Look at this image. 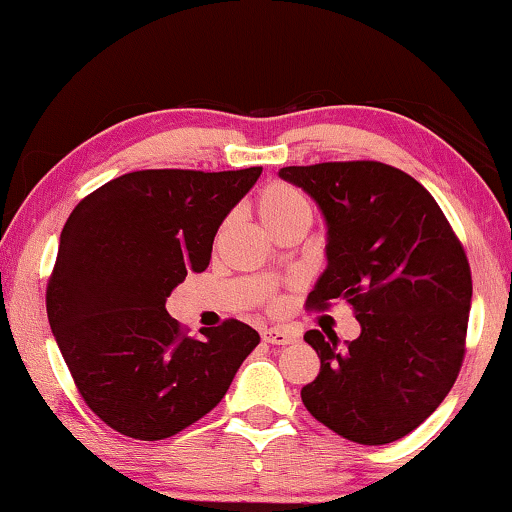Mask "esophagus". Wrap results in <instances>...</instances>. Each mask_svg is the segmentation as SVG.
Returning <instances> with one entry per match:
<instances>
[{
  "mask_svg": "<svg viewBox=\"0 0 512 512\" xmlns=\"http://www.w3.org/2000/svg\"><path fill=\"white\" fill-rule=\"evenodd\" d=\"M261 335L270 345H293L296 342V335L291 331H284V328H263Z\"/></svg>",
  "mask_w": 512,
  "mask_h": 512,
  "instance_id": "obj_1",
  "label": "esophagus"
}]
</instances>
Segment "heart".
<instances>
[{"label": "heart", "mask_w": 512, "mask_h": 512, "mask_svg": "<svg viewBox=\"0 0 512 512\" xmlns=\"http://www.w3.org/2000/svg\"><path fill=\"white\" fill-rule=\"evenodd\" d=\"M256 214L263 226L275 233L284 223L300 219V216H312V209L298 188L289 184H270L256 198Z\"/></svg>", "instance_id": "heart-1"}]
</instances>
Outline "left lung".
<instances>
[{
    "mask_svg": "<svg viewBox=\"0 0 512 512\" xmlns=\"http://www.w3.org/2000/svg\"><path fill=\"white\" fill-rule=\"evenodd\" d=\"M326 221V270L307 307L347 300L356 340L307 331L317 380L300 389L314 419L361 445L415 431L450 394L464 361L473 282L464 247L426 188L375 160L282 167Z\"/></svg>",
    "mask_w": 512,
    "mask_h": 512,
    "instance_id": "left-lung-1",
    "label": "left lung"
}]
</instances>
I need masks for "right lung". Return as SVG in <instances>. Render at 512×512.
Instances as JSON below:
<instances>
[{
    "label": "right lung",
    "mask_w": 512,
    "mask_h": 512,
    "mask_svg": "<svg viewBox=\"0 0 512 512\" xmlns=\"http://www.w3.org/2000/svg\"><path fill=\"white\" fill-rule=\"evenodd\" d=\"M263 167L139 170L83 198L62 228L48 324L88 408L111 429L163 440L216 408L261 338L226 319L184 333L165 310Z\"/></svg>",
    "instance_id": "1"
}]
</instances>
